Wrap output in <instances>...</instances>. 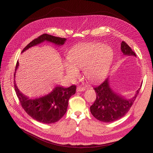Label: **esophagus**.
<instances>
[{
    "mask_svg": "<svg viewBox=\"0 0 153 153\" xmlns=\"http://www.w3.org/2000/svg\"><path fill=\"white\" fill-rule=\"evenodd\" d=\"M85 88L83 87H81V86H79L77 87V89H76V91L77 92H82V91H85Z\"/></svg>",
    "mask_w": 153,
    "mask_h": 153,
    "instance_id": "34e87169",
    "label": "esophagus"
}]
</instances>
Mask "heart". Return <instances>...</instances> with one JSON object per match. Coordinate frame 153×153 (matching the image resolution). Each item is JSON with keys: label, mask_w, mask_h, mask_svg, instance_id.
<instances>
[{"label": "heart", "mask_w": 153, "mask_h": 153, "mask_svg": "<svg viewBox=\"0 0 153 153\" xmlns=\"http://www.w3.org/2000/svg\"><path fill=\"white\" fill-rule=\"evenodd\" d=\"M113 58V51L104 44H81L69 51L68 54L69 63H64V68L71 80L79 77L78 69H84L85 77L92 82H97L106 77Z\"/></svg>", "instance_id": "b5f03b06"}]
</instances>
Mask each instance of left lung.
I'll use <instances>...</instances> for the list:
<instances>
[{"mask_svg": "<svg viewBox=\"0 0 153 153\" xmlns=\"http://www.w3.org/2000/svg\"><path fill=\"white\" fill-rule=\"evenodd\" d=\"M121 50L124 55L136 56L125 42L121 43ZM140 89L136 91L133 97L126 99L114 91L110 87L109 79L107 78L102 84L94 88L97 97L90 107L92 115L103 122H112L120 119L131 107Z\"/></svg>", "mask_w": 153, "mask_h": 153, "instance_id": "1", "label": "left lung"}]
</instances>
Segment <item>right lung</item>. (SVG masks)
I'll return each mask as SVG.
<instances>
[{
    "instance_id": "add662e5",
    "label": "right lung",
    "mask_w": 153,
    "mask_h": 153,
    "mask_svg": "<svg viewBox=\"0 0 153 153\" xmlns=\"http://www.w3.org/2000/svg\"><path fill=\"white\" fill-rule=\"evenodd\" d=\"M66 41V38L43 34L31 42L23 50L22 53L30 48L44 42L52 43L57 46H62L65 43ZM19 66V62L17 61L14 78H15L16 71L17 70ZM14 87L22 107L27 114L36 121L46 124L58 122L64 116L67 111L69 99L72 95L75 94L76 90V87L74 85L68 88L56 86L49 94L38 98L30 99L20 92L16 84L15 79Z\"/></svg>"
}]
</instances>
